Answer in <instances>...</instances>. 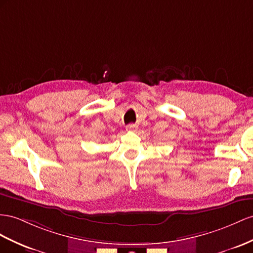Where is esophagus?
Wrapping results in <instances>:
<instances>
[{
	"instance_id": "34e87169",
	"label": "esophagus",
	"mask_w": 253,
	"mask_h": 253,
	"mask_svg": "<svg viewBox=\"0 0 253 253\" xmlns=\"http://www.w3.org/2000/svg\"><path fill=\"white\" fill-rule=\"evenodd\" d=\"M137 128H138V126L135 125V124H129V125L126 126V129H127V130H129V131L137 130Z\"/></svg>"
}]
</instances>
